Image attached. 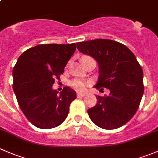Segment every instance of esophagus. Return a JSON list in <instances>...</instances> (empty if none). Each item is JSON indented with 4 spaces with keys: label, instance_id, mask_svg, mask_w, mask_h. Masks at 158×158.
Listing matches in <instances>:
<instances>
[{
    "label": "esophagus",
    "instance_id": "esophagus-1",
    "mask_svg": "<svg viewBox=\"0 0 158 158\" xmlns=\"http://www.w3.org/2000/svg\"><path fill=\"white\" fill-rule=\"evenodd\" d=\"M85 95V92H77V96L78 97H83Z\"/></svg>",
    "mask_w": 158,
    "mask_h": 158
}]
</instances>
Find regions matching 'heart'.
I'll list each match as a JSON object with an SVG mask.
<instances>
[{
    "instance_id": "1",
    "label": "heart",
    "mask_w": 158,
    "mask_h": 158,
    "mask_svg": "<svg viewBox=\"0 0 158 158\" xmlns=\"http://www.w3.org/2000/svg\"><path fill=\"white\" fill-rule=\"evenodd\" d=\"M86 57V56H84ZM70 85H71L72 87H73L75 89L78 91H83L85 90V86H86V82L84 80L80 79H74V80L71 81L70 82Z\"/></svg>"
}]
</instances>
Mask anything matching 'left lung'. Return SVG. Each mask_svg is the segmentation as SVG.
Returning <instances> with one entry per match:
<instances>
[{"label":"left lung","mask_w":158,"mask_h":158,"mask_svg":"<svg viewBox=\"0 0 158 158\" xmlns=\"http://www.w3.org/2000/svg\"><path fill=\"white\" fill-rule=\"evenodd\" d=\"M76 46L98 63L99 76L94 87L110 91L109 95H97V104L88 109L89 118L101 128H120L139 107L144 90L142 68L126 46L114 40L97 39Z\"/></svg>","instance_id":"left-lung-1"}]
</instances>
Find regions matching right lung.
Here are the masks:
<instances>
[{
    "instance_id": "obj_1",
    "label": "right lung",
    "mask_w": 158,
    "mask_h": 158,
    "mask_svg": "<svg viewBox=\"0 0 158 158\" xmlns=\"http://www.w3.org/2000/svg\"><path fill=\"white\" fill-rule=\"evenodd\" d=\"M76 45L40 44L23 52L13 69V89L27 118L42 129L55 128L67 117L76 93L69 86L60 95L52 86L63 74Z\"/></svg>"
}]
</instances>
